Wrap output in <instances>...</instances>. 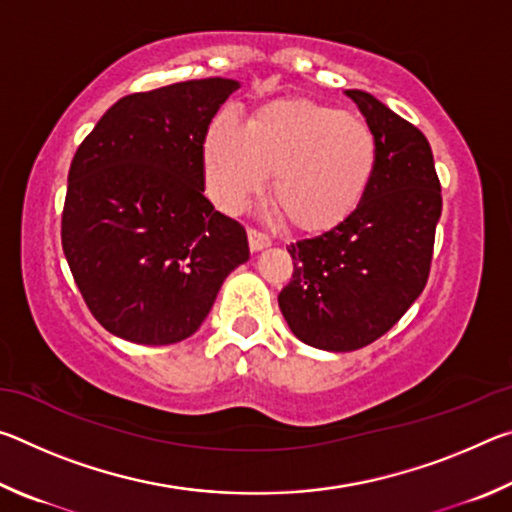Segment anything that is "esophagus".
<instances>
[{
    "label": "esophagus",
    "mask_w": 512,
    "mask_h": 512,
    "mask_svg": "<svg viewBox=\"0 0 512 512\" xmlns=\"http://www.w3.org/2000/svg\"><path fill=\"white\" fill-rule=\"evenodd\" d=\"M248 244H250V250L257 253V250L271 246V237L264 235V232L255 230V228H248Z\"/></svg>",
    "instance_id": "obj_1"
}]
</instances>
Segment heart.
<instances>
[{"label":"heart","mask_w":512,"mask_h":512,"mask_svg":"<svg viewBox=\"0 0 512 512\" xmlns=\"http://www.w3.org/2000/svg\"><path fill=\"white\" fill-rule=\"evenodd\" d=\"M214 203L237 212L262 194L275 171L273 201L300 230H327L363 201L377 167V137L366 121L314 101H273L250 126L225 110L203 149Z\"/></svg>","instance_id":"1"}]
</instances>
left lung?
<instances>
[{
  "label": "left lung",
  "instance_id": "left-lung-1",
  "mask_svg": "<svg viewBox=\"0 0 512 512\" xmlns=\"http://www.w3.org/2000/svg\"><path fill=\"white\" fill-rule=\"evenodd\" d=\"M345 94L377 137L375 176L350 216L287 248L296 262L277 296L291 332L329 352L366 348L406 314L429 280L443 210L427 137L372 94Z\"/></svg>",
  "mask_w": 512,
  "mask_h": 512
}]
</instances>
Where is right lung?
Wrapping results in <instances>:
<instances>
[{"label":"right lung","instance_id":"obj_1","mask_svg":"<svg viewBox=\"0 0 512 512\" xmlns=\"http://www.w3.org/2000/svg\"><path fill=\"white\" fill-rule=\"evenodd\" d=\"M237 88L196 79L128 94L74 153L63 253L92 316L119 339H187L248 262L244 225L203 196L207 128Z\"/></svg>","mask_w":512,"mask_h":512}]
</instances>
